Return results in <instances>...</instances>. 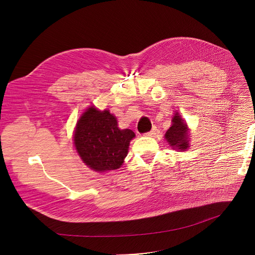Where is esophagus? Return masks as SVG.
<instances>
[{"label": "esophagus", "instance_id": "1", "mask_svg": "<svg viewBox=\"0 0 255 255\" xmlns=\"http://www.w3.org/2000/svg\"><path fill=\"white\" fill-rule=\"evenodd\" d=\"M156 133H157V128H152V129H151L150 131H148V133H146V136L152 137V136L156 135Z\"/></svg>", "mask_w": 255, "mask_h": 255}]
</instances>
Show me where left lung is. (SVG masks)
Segmentation results:
<instances>
[{
  "mask_svg": "<svg viewBox=\"0 0 255 255\" xmlns=\"http://www.w3.org/2000/svg\"><path fill=\"white\" fill-rule=\"evenodd\" d=\"M171 122L172 125L167 129L164 138L172 149H177L179 151L186 150L189 147L188 128L186 122L182 119L178 112H176V114L172 117Z\"/></svg>",
  "mask_w": 255,
  "mask_h": 255,
  "instance_id": "8db88e82",
  "label": "left lung"
}]
</instances>
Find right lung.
I'll return each mask as SVG.
<instances>
[{"label":"right lung","instance_id":"add662e5","mask_svg":"<svg viewBox=\"0 0 255 255\" xmlns=\"http://www.w3.org/2000/svg\"><path fill=\"white\" fill-rule=\"evenodd\" d=\"M131 129H120L117 120L109 110L99 111L91 106L77 121L74 145L85 164L98 172L121 167L128 155Z\"/></svg>","mask_w":255,"mask_h":255}]
</instances>
